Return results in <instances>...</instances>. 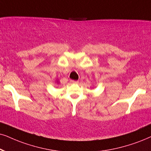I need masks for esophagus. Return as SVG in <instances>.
Masks as SVG:
<instances>
[{"label":"esophagus","mask_w":151,"mask_h":151,"mask_svg":"<svg viewBox=\"0 0 151 151\" xmlns=\"http://www.w3.org/2000/svg\"><path fill=\"white\" fill-rule=\"evenodd\" d=\"M71 81L72 83H76V84H77V83H79V81H74V80H72Z\"/></svg>","instance_id":"obj_1"}]
</instances>
